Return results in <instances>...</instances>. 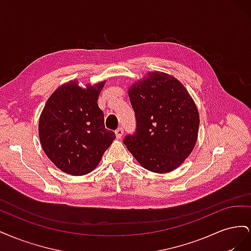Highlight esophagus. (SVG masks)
Segmentation results:
<instances>
[{"label": "esophagus", "instance_id": "1", "mask_svg": "<svg viewBox=\"0 0 251 251\" xmlns=\"http://www.w3.org/2000/svg\"><path fill=\"white\" fill-rule=\"evenodd\" d=\"M115 134H116V137H117V138H121V137H123V135H124V128H123V127L116 128Z\"/></svg>", "mask_w": 251, "mask_h": 251}]
</instances>
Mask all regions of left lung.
Listing matches in <instances>:
<instances>
[{
	"mask_svg": "<svg viewBox=\"0 0 251 251\" xmlns=\"http://www.w3.org/2000/svg\"><path fill=\"white\" fill-rule=\"evenodd\" d=\"M136 130L124 143L144 169L168 173L184 161L195 147L199 113L182 83L169 74L149 73L128 89Z\"/></svg>",
	"mask_w": 251,
	"mask_h": 251,
	"instance_id": "1",
	"label": "left lung"
}]
</instances>
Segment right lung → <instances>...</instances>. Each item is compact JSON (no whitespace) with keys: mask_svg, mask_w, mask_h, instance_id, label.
Masks as SVG:
<instances>
[{"mask_svg":"<svg viewBox=\"0 0 251 251\" xmlns=\"http://www.w3.org/2000/svg\"><path fill=\"white\" fill-rule=\"evenodd\" d=\"M103 86L82 89L76 80L67 82L49 97L41 114L39 135L45 154L73 176L92 172L116 137L104 127L97 104Z\"/></svg>","mask_w":251,"mask_h":251,"instance_id":"1","label":"right lung"}]
</instances>
